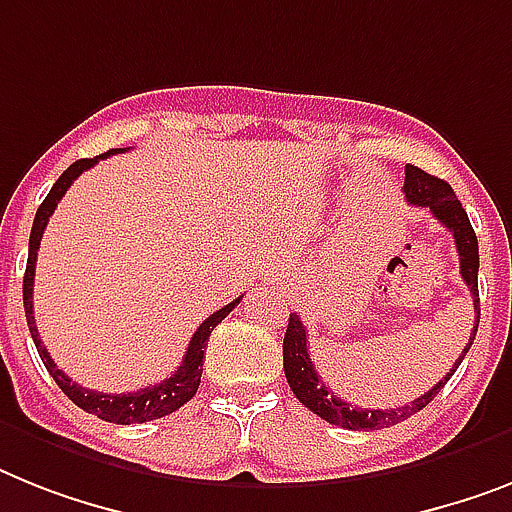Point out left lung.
Returning a JSON list of instances; mask_svg holds the SVG:
<instances>
[{
  "label": "left lung",
  "mask_w": 512,
  "mask_h": 512,
  "mask_svg": "<svg viewBox=\"0 0 512 512\" xmlns=\"http://www.w3.org/2000/svg\"><path fill=\"white\" fill-rule=\"evenodd\" d=\"M405 198L411 206H421V209H429L434 217L453 232L455 248H458L460 259V277L468 285L471 295H474V329H471V337H468L466 348L458 356L455 366L447 371L445 377L434 384L432 390L424 392L421 398L413 400L411 405H403V408H353L350 403H345L342 398H337L335 392H329L327 384L322 382L319 371H316L314 361L308 356V332L301 324V316L290 314V322L285 329V340H282V363H285V377L290 390L308 411L316 413L319 418L329 421V424L342 426V429H356V432H366V429H387V426H395L405 418H411L413 413H418L421 408L432 403V398L437 395L442 387L447 384V379L453 377L458 366L463 363L466 353L474 345L476 329H479V240H476V232L468 222L466 209L460 206L458 196L453 193V188L439 180V177L429 175V172L418 170L413 164L405 167Z\"/></svg>",
  "instance_id": "obj_1"
}]
</instances>
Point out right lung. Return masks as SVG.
Masks as SVG:
<instances>
[{"instance_id": "right-lung-1", "label": "right lung", "mask_w": 512, "mask_h": 512, "mask_svg": "<svg viewBox=\"0 0 512 512\" xmlns=\"http://www.w3.org/2000/svg\"><path fill=\"white\" fill-rule=\"evenodd\" d=\"M109 154H117V149L94 156V159H78L75 164H70V167L59 175L57 183L52 185L49 196L44 198V204L38 206L36 219H33L31 240H28V264H25V277H23V306H25V319H28V329H31V337L33 342H36L38 356H41L46 371L52 374V379L59 384V390L65 392L67 398L73 400V403L78 405V408H83L86 413H94V416H99L101 421H109V424H143V421H154V418L170 416V413H175L180 405H185L193 395H196L198 384H201V371H204L206 342H209L214 327H217L227 314H230L232 308L243 301V295L235 298L232 303H227L225 308L214 311V314H211L209 319L196 329V335L190 337L188 342L183 363L177 366V371L172 374V377H167L159 384L143 387V390L138 392H128V395H107V392H96V390L80 387V384H75L73 379L67 377L65 371L57 369V363H54L52 356L46 353L44 342H41V337H38L36 319H33V277H36V253H38V246H41V238H44L46 222H49V217L54 214L57 204L67 193V188H70V185H73L83 172L91 170L99 159H107Z\"/></svg>"}]
</instances>
